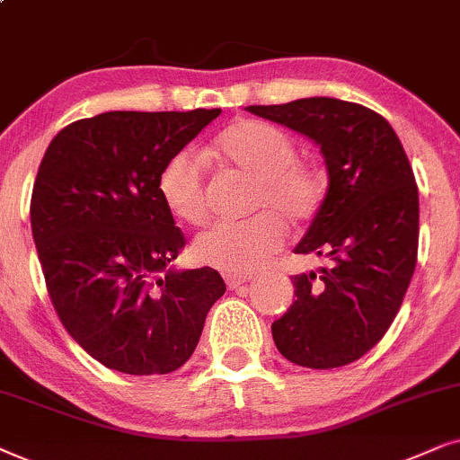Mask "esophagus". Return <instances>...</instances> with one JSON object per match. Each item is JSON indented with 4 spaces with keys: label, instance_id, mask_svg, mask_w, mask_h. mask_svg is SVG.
Instances as JSON below:
<instances>
[{
    "label": "esophagus",
    "instance_id": "1",
    "mask_svg": "<svg viewBox=\"0 0 460 460\" xmlns=\"http://www.w3.org/2000/svg\"><path fill=\"white\" fill-rule=\"evenodd\" d=\"M225 281H226V286L231 288V290H235V288H240V286L246 284V281H250V275H231V273H226L225 275Z\"/></svg>",
    "mask_w": 460,
    "mask_h": 460
}]
</instances>
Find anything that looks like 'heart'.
Masks as SVG:
<instances>
[{"instance_id": "obj_1", "label": "heart", "mask_w": 460, "mask_h": 460, "mask_svg": "<svg viewBox=\"0 0 460 460\" xmlns=\"http://www.w3.org/2000/svg\"><path fill=\"white\" fill-rule=\"evenodd\" d=\"M217 149L231 166L254 176L252 210L246 220H218L193 242L195 259L231 275H248L284 246L286 223L314 218L322 201V182L314 170L296 162V146L278 126L240 121L225 130ZM159 193L181 220L204 223L208 193L204 164L193 151H181L159 176Z\"/></svg>"}]
</instances>
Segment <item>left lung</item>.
Wrapping results in <instances>:
<instances>
[{"label": "left lung", "instance_id": "left-lung-1", "mask_svg": "<svg viewBox=\"0 0 460 460\" xmlns=\"http://www.w3.org/2000/svg\"><path fill=\"white\" fill-rule=\"evenodd\" d=\"M250 113L320 145L328 191L294 252L323 259L294 275L296 301L273 322L275 347L314 370L368 353L400 311L419 250V189L389 121L358 102L328 96Z\"/></svg>", "mask_w": 460, "mask_h": 460}]
</instances>
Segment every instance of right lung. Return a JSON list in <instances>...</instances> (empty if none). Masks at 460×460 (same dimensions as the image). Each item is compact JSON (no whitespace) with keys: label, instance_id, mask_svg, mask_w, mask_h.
I'll return each instance as SVG.
<instances>
[{"label":"right lung","instance_id":"1","mask_svg":"<svg viewBox=\"0 0 460 460\" xmlns=\"http://www.w3.org/2000/svg\"><path fill=\"white\" fill-rule=\"evenodd\" d=\"M220 109L107 111L52 138L31 198L48 292L79 347L124 375H168L198 347L226 286L170 265L185 246L162 193L166 164Z\"/></svg>","mask_w":460,"mask_h":460}]
</instances>
